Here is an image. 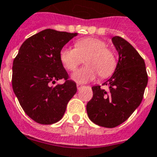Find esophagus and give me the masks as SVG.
<instances>
[{
    "instance_id": "obj_1",
    "label": "esophagus",
    "mask_w": 157,
    "mask_h": 157,
    "mask_svg": "<svg viewBox=\"0 0 157 157\" xmlns=\"http://www.w3.org/2000/svg\"><path fill=\"white\" fill-rule=\"evenodd\" d=\"M76 86H77V89H78V90H80V89H81V87H82V85H81V84H77V85H76Z\"/></svg>"
}]
</instances>
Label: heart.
<instances>
[{
    "mask_svg": "<svg viewBox=\"0 0 157 157\" xmlns=\"http://www.w3.org/2000/svg\"><path fill=\"white\" fill-rule=\"evenodd\" d=\"M85 58L84 67L72 75L78 83L92 82L99 75L107 78L115 71L117 58L115 54L107 48V44L97 38H83L75 42V48L63 47L59 51V59L66 70L74 71Z\"/></svg>",
    "mask_w": 157,
    "mask_h": 157,
    "instance_id": "obj_1",
    "label": "heart"
}]
</instances>
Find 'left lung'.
Segmentation results:
<instances>
[{
    "label": "left lung",
    "instance_id": "left-lung-1",
    "mask_svg": "<svg viewBox=\"0 0 157 157\" xmlns=\"http://www.w3.org/2000/svg\"><path fill=\"white\" fill-rule=\"evenodd\" d=\"M112 41L118 61L114 73L103 83L109 91L92 86L93 97L86 104L89 118L106 128H114L128 119L140 104L148 82L145 61L136 49L121 37L115 36Z\"/></svg>",
    "mask_w": 157,
    "mask_h": 157
}]
</instances>
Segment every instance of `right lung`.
<instances>
[{
  "instance_id": "obj_1",
  "label": "right lung",
  "mask_w": 157,
  "mask_h": 157,
  "mask_svg": "<svg viewBox=\"0 0 157 157\" xmlns=\"http://www.w3.org/2000/svg\"><path fill=\"white\" fill-rule=\"evenodd\" d=\"M77 33L45 29L31 36L19 48L12 66V88L26 114L39 124L60 120L77 91L59 59V51ZM60 78L62 85L51 87Z\"/></svg>"
}]
</instances>
